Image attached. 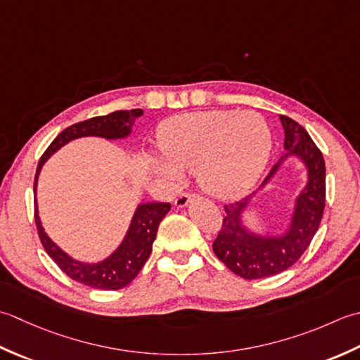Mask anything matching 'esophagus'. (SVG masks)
<instances>
[{
  "instance_id": "34e87169",
  "label": "esophagus",
  "mask_w": 360,
  "mask_h": 360,
  "mask_svg": "<svg viewBox=\"0 0 360 360\" xmlns=\"http://www.w3.org/2000/svg\"><path fill=\"white\" fill-rule=\"evenodd\" d=\"M194 197V194L193 193H181L177 199H175V207H179V208H183V207H186V205L189 203V200L193 199Z\"/></svg>"
}]
</instances>
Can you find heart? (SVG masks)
Returning a JSON list of instances; mask_svg holds the SVG:
<instances>
[{"mask_svg":"<svg viewBox=\"0 0 360 360\" xmlns=\"http://www.w3.org/2000/svg\"><path fill=\"white\" fill-rule=\"evenodd\" d=\"M157 171L179 179L195 169L200 186L216 197H234L250 188L267 165L272 135L255 112L214 110L175 116L161 124Z\"/></svg>","mask_w":360,"mask_h":360,"instance_id":"b5f03b06","label":"heart"}]
</instances>
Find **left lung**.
Masks as SVG:
<instances>
[{
  "label": "left lung",
  "instance_id": "left-lung-1",
  "mask_svg": "<svg viewBox=\"0 0 360 360\" xmlns=\"http://www.w3.org/2000/svg\"><path fill=\"white\" fill-rule=\"evenodd\" d=\"M281 122L285 134L284 149L288 150L285 157L297 153L304 161L309 174V181L297 199L289 231L281 238H258L247 233L240 225V212L247 205V199H244L225 205L226 216L222 221V229L212 242V250L217 258L231 272L245 280L274 276L293 266L309 247L323 217L326 200L323 155L303 126L284 115H281ZM281 160L272 166L262 185L278 171Z\"/></svg>",
  "mask_w": 360,
  "mask_h": 360
}]
</instances>
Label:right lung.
<instances>
[{"mask_svg": "<svg viewBox=\"0 0 360 360\" xmlns=\"http://www.w3.org/2000/svg\"><path fill=\"white\" fill-rule=\"evenodd\" d=\"M143 115V110H118L105 116H94L91 120L82 122H76L67 127L56 136L53 143L45 153L40 157L39 166H37L35 179H34V193L37 189V179H39L40 169L45 161L53 153L60 149L63 144L70 143L71 139L80 136H104V138H122L127 136L131 130V124L135 122L138 116ZM34 217L35 226L39 231V238L46 253L53 258L58 269L65 275H68L71 280H75L84 285H90L94 289L102 290H118L126 288L129 283L134 281V278L139 274V270L148 261L152 252V244L157 238L158 225L163 221V217L171 210V203L153 202L143 203L136 208L134 219H131L130 229L120 245L112 256H108L105 261L99 264H84L71 259L67 253H63L46 233L43 231V226L37 211V200Z\"/></svg>", "mask_w": 360, "mask_h": 360, "instance_id": "right-lung-1", "label": "right lung"}]
</instances>
